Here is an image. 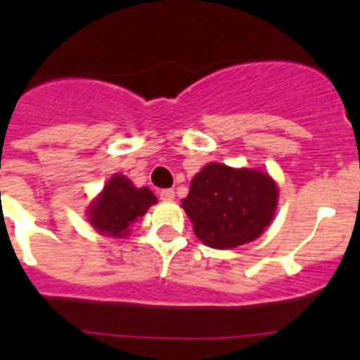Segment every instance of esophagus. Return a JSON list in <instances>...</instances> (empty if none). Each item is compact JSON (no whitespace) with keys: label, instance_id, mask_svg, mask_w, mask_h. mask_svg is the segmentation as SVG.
Instances as JSON below:
<instances>
[{"label":"esophagus","instance_id":"esophagus-1","mask_svg":"<svg viewBox=\"0 0 360 360\" xmlns=\"http://www.w3.org/2000/svg\"><path fill=\"white\" fill-rule=\"evenodd\" d=\"M174 197H176V195H174V190H162V191H160V200L172 202Z\"/></svg>","mask_w":360,"mask_h":360}]
</instances>
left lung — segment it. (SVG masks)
I'll use <instances>...</instances> for the list:
<instances>
[{
  "instance_id": "8db88e82",
  "label": "left lung",
  "mask_w": 360,
  "mask_h": 360,
  "mask_svg": "<svg viewBox=\"0 0 360 360\" xmlns=\"http://www.w3.org/2000/svg\"><path fill=\"white\" fill-rule=\"evenodd\" d=\"M277 202V184L263 170L209 163L191 179L183 209L203 244L233 249L270 226Z\"/></svg>"
}]
</instances>
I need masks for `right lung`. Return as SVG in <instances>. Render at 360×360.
<instances>
[{
	"label": "right lung",
	"mask_w": 360,
	"mask_h": 360,
	"mask_svg": "<svg viewBox=\"0 0 360 360\" xmlns=\"http://www.w3.org/2000/svg\"><path fill=\"white\" fill-rule=\"evenodd\" d=\"M153 203H157V197L150 188H136L129 177L115 174L90 203L86 216L99 233L123 238L129 235L132 223L144 216Z\"/></svg>",
	"instance_id": "right-lung-1"
}]
</instances>
